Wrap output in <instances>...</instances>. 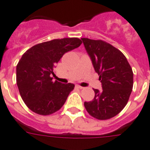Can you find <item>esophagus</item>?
Wrapping results in <instances>:
<instances>
[{
	"instance_id": "obj_1",
	"label": "esophagus",
	"mask_w": 150,
	"mask_h": 150,
	"mask_svg": "<svg viewBox=\"0 0 150 150\" xmlns=\"http://www.w3.org/2000/svg\"><path fill=\"white\" fill-rule=\"evenodd\" d=\"M76 87H77L78 88H79V89H83V88H84V87L81 86V85H76Z\"/></svg>"
}]
</instances>
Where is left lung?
Segmentation results:
<instances>
[{
    "label": "left lung",
    "mask_w": 150,
    "mask_h": 150,
    "mask_svg": "<svg viewBox=\"0 0 150 150\" xmlns=\"http://www.w3.org/2000/svg\"><path fill=\"white\" fill-rule=\"evenodd\" d=\"M99 75L102 91L94 89V98L85 102L86 110L98 120L115 117L127 104L133 85V73L120 50L101 40L81 38Z\"/></svg>",
    "instance_id": "1"
}]
</instances>
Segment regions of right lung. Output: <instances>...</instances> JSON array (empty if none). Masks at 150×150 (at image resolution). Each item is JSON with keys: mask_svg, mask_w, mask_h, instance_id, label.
I'll use <instances>...</instances> for the list:
<instances>
[{"mask_svg": "<svg viewBox=\"0 0 150 150\" xmlns=\"http://www.w3.org/2000/svg\"><path fill=\"white\" fill-rule=\"evenodd\" d=\"M81 43L79 38L56 39L36 44L25 52L17 65V85L29 109L46 116L63 106L75 85L53 81L50 75H54V66L64 54Z\"/></svg>", "mask_w": 150, "mask_h": 150, "instance_id": "1", "label": "right lung"}]
</instances>
